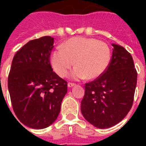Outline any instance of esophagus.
Segmentation results:
<instances>
[{
  "label": "esophagus",
  "instance_id": "esophagus-1",
  "mask_svg": "<svg viewBox=\"0 0 146 146\" xmlns=\"http://www.w3.org/2000/svg\"><path fill=\"white\" fill-rule=\"evenodd\" d=\"M75 86V84H74V83H72V82H69V83H68V87L69 88H72L73 86Z\"/></svg>",
  "mask_w": 146,
  "mask_h": 146
}]
</instances>
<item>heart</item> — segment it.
Segmentation results:
<instances>
[{
    "label": "heart",
    "mask_w": 146,
    "mask_h": 146,
    "mask_svg": "<svg viewBox=\"0 0 146 146\" xmlns=\"http://www.w3.org/2000/svg\"><path fill=\"white\" fill-rule=\"evenodd\" d=\"M110 59V49L106 43L96 38L77 36L67 40L61 48L52 52L50 64L60 77H65L74 64L76 66L69 74L71 79L94 80L107 70Z\"/></svg>",
    "instance_id": "1"
}]
</instances>
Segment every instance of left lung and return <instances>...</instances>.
Listing matches in <instances>:
<instances>
[{"label":"left lung","mask_w":146,"mask_h":146,"mask_svg":"<svg viewBox=\"0 0 146 146\" xmlns=\"http://www.w3.org/2000/svg\"><path fill=\"white\" fill-rule=\"evenodd\" d=\"M111 61L95 80L86 83L81 112L86 120L99 129L116 125L128 114L133 104L137 73L131 54L112 44Z\"/></svg>","instance_id":"8db88e82"}]
</instances>
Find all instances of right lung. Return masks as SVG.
Listing matches in <instances>:
<instances>
[{"mask_svg":"<svg viewBox=\"0 0 146 146\" xmlns=\"http://www.w3.org/2000/svg\"><path fill=\"white\" fill-rule=\"evenodd\" d=\"M53 44L54 38L49 36L31 40L18 50L11 63L8 88L13 110L30 128L41 129L53 123L67 93V82L50 65Z\"/></svg>","mask_w":146,"mask_h":146,"instance_id":"add662e5","label":"right lung"}]
</instances>
